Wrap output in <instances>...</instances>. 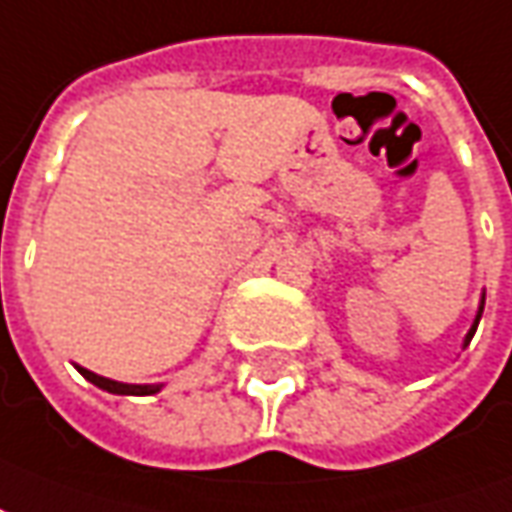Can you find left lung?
<instances>
[{
    "label": "left lung",
    "mask_w": 512,
    "mask_h": 512,
    "mask_svg": "<svg viewBox=\"0 0 512 512\" xmlns=\"http://www.w3.org/2000/svg\"><path fill=\"white\" fill-rule=\"evenodd\" d=\"M483 302H486V300H483ZM483 302H480V311H477V319H475V324H472V330H469V335H466V343L472 341V335H475L477 324H480V316H483Z\"/></svg>",
    "instance_id": "1"
}]
</instances>
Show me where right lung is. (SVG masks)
Returning a JSON list of instances; mask_svg holds the SVG:
<instances>
[{"label": "right lung", "instance_id": "right-lung-1", "mask_svg": "<svg viewBox=\"0 0 512 512\" xmlns=\"http://www.w3.org/2000/svg\"><path fill=\"white\" fill-rule=\"evenodd\" d=\"M84 379H89L92 384H98L100 390H108V393H117V395H152L158 393L160 384H122L114 382V379H106V376H98L87 371V368H78Z\"/></svg>", "mask_w": 512, "mask_h": 512}]
</instances>
